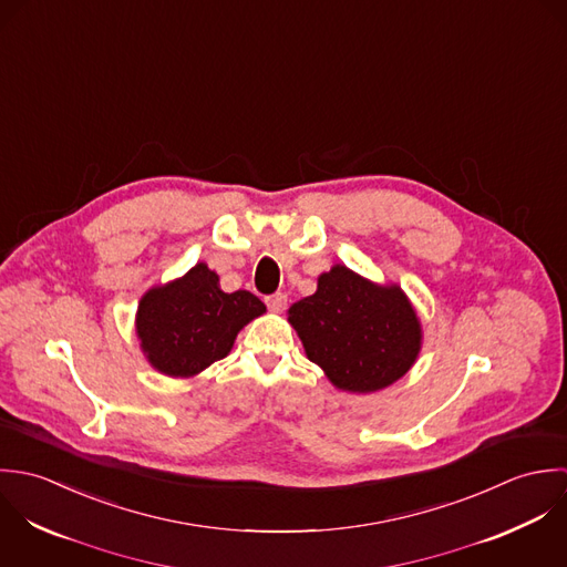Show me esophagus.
Wrapping results in <instances>:
<instances>
[{
  "label": "esophagus",
  "mask_w": 567,
  "mask_h": 567,
  "mask_svg": "<svg viewBox=\"0 0 567 567\" xmlns=\"http://www.w3.org/2000/svg\"><path fill=\"white\" fill-rule=\"evenodd\" d=\"M267 307H269V311H274V313H280L285 307H287V296L285 293H274V296H267Z\"/></svg>",
  "instance_id": "obj_1"
}]
</instances>
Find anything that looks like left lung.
<instances>
[{
    "label": "left lung",
    "mask_w": 567,
    "mask_h": 567,
    "mask_svg": "<svg viewBox=\"0 0 567 567\" xmlns=\"http://www.w3.org/2000/svg\"><path fill=\"white\" fill-rule=\"evenodd\" d=\"M307 357L348 392H374L401 379L421 348L419 318L399 287H377L343 265L318 291L289 307Z\"/></svg>",
    "instance_id": "1"
}]
</instances>
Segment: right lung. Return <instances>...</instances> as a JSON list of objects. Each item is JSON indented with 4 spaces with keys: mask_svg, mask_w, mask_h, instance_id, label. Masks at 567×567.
<instances>
[{
    "mask_svg": "<svg viewBox=\"0 0 567 567\" xmlns=\"http://www.w3.org/2000/svg\"><path fill=\"white\" fill-rule=\"evenodd\" d=\"M265 313L249 291L226 293L208 265L151 289L137 307V336L148 361L164 374L193 377L224 359L236 333Z\"/></svg>",
    "mask_w": 567,
    "mask_h": 567,
    "instance_id": "add662e5",
    "label": "right lung"
}]
</instances>
